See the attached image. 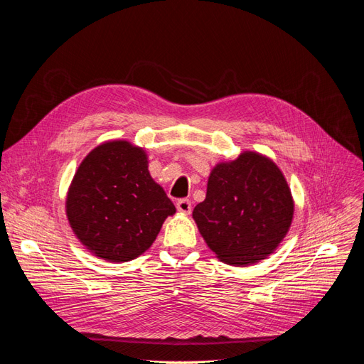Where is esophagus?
<instances>
[{
	"label": "esophagus",
	"instance_id": "1",
	"mask_svg": "<svg viewBox=\"0 0 364 364\" xmlns=\"http://www.w3.org/2000/svg\"><path fill=\"white\" fill-rule=\"evenodd\" d=\"M176 208H178V211L182 214H190L191 213V200L181 199L178 203H176Z\"/></svg>",
	"mask_w": 364,
	"mask_h": 364
}]
</instances>
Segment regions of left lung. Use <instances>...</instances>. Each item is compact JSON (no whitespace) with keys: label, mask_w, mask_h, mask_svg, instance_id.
Returning <instances> with one entry per match:
<instances>
[{"label":"left lung","mask_w":364,"mask_h":364,"mask_svg":"<svg viewBox=\"0 0 364 364\" xmlns=\"http://www.w3.org/2000/svg\"><path fill=\"white\" fill-rule=\"evenodd\" d=\"M287 179L270 158L246 150L209 173L206 197L193 218L215 257L250 266L277 250L293 222Z\"/></svg>","instance_id":"1"}]
</instances>
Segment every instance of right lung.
<instances>
[{"mask_svg":"<svg viewBox=\"0 0 364 364\" xmlns=\"http://www.w3.org/2000/svg\"><path fill=\"white\" fill-rule=\"evenodd\" d=\"M65 213L74 235L94 257L126 262L153 245L176 208L150 176L146 150L112 139L80 162Z\"/></svg>","mask_w":364,"mask_h":364,"instance_id":"add662e5","label":"right lung"}]
</instances>
